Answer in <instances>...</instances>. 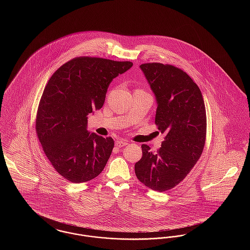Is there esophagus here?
<instances>
[{"label":"esophagus","instance_id":"34e87169","mask_svg":"<svg viewBox=\"0 0 250 250\" xmlns=\"http://www.w3.org/2000/svg\"><path fill=\"white\" fill-rule=\"evenodd\" d=\"M126 144H127V142H125V141H116L115 142V146L117 148H121L123 146H125Z\"/></svg>","mask_w":250,"mask_h":250}]
</instances>
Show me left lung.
<instances>
[{"instance_id": "1", "label": "left lung", "mask_w": 250, "mask_h": 250, "mask_svg": "<svg viewBox=\"0 0 250 250\" xmlns=\"http://www.w3.org/2000/svg\"><path fill=\"white\" fill-rule=\"evenodd\" d=\"M156 99L155 125L165 134L154 153L143 144L135 173L147 188L164 192L176 187L201 157L206 138V110L202 92L190 77L170 64L140 65Z\"/></svg>"}]
</instances>
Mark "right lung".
Returning <instances> with one entry per match:
<instances>
[{
    "label": "right lung",
    "instance_id": "right-lung-1",
    "mask_svg": "<svg viewBox=\"0 0 250 250\" xmlns=\"http://www.w3.org/2000/svg\"><path fill=\"white\" fill-rule=\"evenodd\" d=\"M132 65L78 57L49 79L37 109L36 131L50 164L63 178L84 183L104 169L114 142L87 130V115L102 107L109 83Z\"/></svg>",
    "mask_w": 250,
    "mask_h": 250
}]
</instances>
